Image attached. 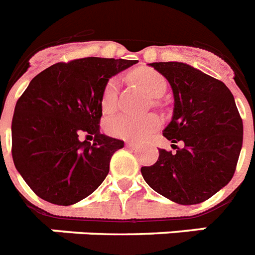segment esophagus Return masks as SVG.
I'll use <instances>...</instances> for the list:
<instances>
[{
  "label": "esophagus",
  "instance_id": "1",
  "mask_svg": "<svg viewBox=\"0 0 255 255\" xmlns=\"http://www.w3.org/2000/svg\"><path fill=\"white\" fill-rule=\"evenodd\" d=\"M126 145L134 148V146H137V142L133 141V140H127V141H126Z\"/></svg>",
  "mask_w": 255,
  "mask_h": 255
}]
</instances>
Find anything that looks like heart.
I'll return each mask as SVG.
<instances>
[{
	"label": "heart",
	"instance_id": "b5f03b06",
	"mask_svg": "<svg viewBox=\"0 0 255 255\" xmlns=\"http://www.w3.org/2000/svg\"><path fill=\"white\" fill-rule=\"evenodd\" d=\"M129 77L141 86L152 98H157L166 90V80L160 72L150 68H137L132 70ZM118 105V82L115 78H110L105 84L101 97V106L105 114L115 111ZM160 126V119L154 114H146L141 117L121 114L111 118L106 123V131L111 136L127 140H138L154 131Z\"/></svg>",
	"mask_w": 255,
	"mask_h": 255
}]
</instances>
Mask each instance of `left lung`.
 Instances as JSON below:
<instances>
[{
	"instance_id": "1",
	"label": "left lung",
	"mask_w": 255,
	"mask_h": 255,
	"mask_svg": "<svg viewBox=\"0 0 255 255\" xmlns=\"http://www.w3.org/2000/svg\"><path fill=\"white\" fill-rule=\"evenodd\" d=\"M174 94V115L163 129L177 153L160 149L141 174L150 187L178 204L210 199L236 171L244 126L231 90L220 80L183 63H153Z\"/></svg>"
}]
</instances>
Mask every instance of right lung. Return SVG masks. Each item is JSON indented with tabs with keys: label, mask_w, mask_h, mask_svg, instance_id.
Masks as SVG:
<instances>
[{
	"label": "right lung",
	"mask_w": 255,
	"mask_h": 255,
	"mask_svg": "<svg viewBox=\"0 0 255 255\" xmlns=\"http://www.w3.org/2000/svg\"><path fill=\"white\" fill-rule=\"evenodd\" d=\"M136 63L84 57L53 64L35 76L18 98L11 156L39 198L70 206L105 181L111 157L124 141L99 132L102 90L111 76Z\"/></svg>",
	"instance_id": "right-lung-1"
}]
</instances>
